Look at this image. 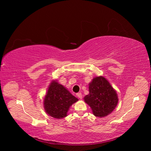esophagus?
Returning a JSON list of instances; mask_svg holds the SVG:
<instances>
[{"label": "esophagus", "mask_w": 151, "mask_h": 151, "mask_svg": "<svg viewBox=\"0 0 151 151\" xmlns=\"http://www.w3.org/2000/svg\"><path fill=\"white\" fill-rule=\"evenodd\" d=\"M76 95H77V96L79 98H80L81 99L83 98V96H82V94H81V93H77L76 94Z\"/></svg>", "instance_id": "34e87169"}]
</instances>
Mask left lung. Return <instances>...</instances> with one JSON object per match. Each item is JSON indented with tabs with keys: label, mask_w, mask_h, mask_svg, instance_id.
Wrapping results in <instances>:
<instances>
[{
	"label": "left lung",
	"mask_w": 151,
	"mask_h": 151,
	"mask_svg": "<svg viewBox=\"0 0 151 151\" xmlns=\"http://www.w3.org/2000/svg\"><path fill=\"white\" fill-rule=\"evenodd\" d=\"M89 91L84 99L92 109L94 116H106L115 109L118 102V96L104 77H94L89 84Z\"/></svg>",
	"instance_id": "1"
}]
</instances>
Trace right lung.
<instances>
[{"mask_svg": "<svg viewBox=\"0 0 151 151\" xmlns=\"http://www.w3.org/2000/svg\"><path fill=\"white\" fill-rule=\"evenodd\" d=\"M77 101L64 86L53 81L44 99V108L50 116L61 119L67 116L70 106Z\"/></svg>", "mask_w": 151, "mask_h": 151, "instance_id": "add662e5", "label": "right lung"}]
</instances>
